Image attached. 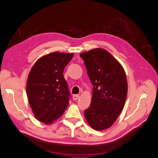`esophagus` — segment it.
Returning <instances> with one entry per match:
<instances>
[{
    "instance_id": "esophagus-1",
    "label": "esophagus",
    "mask_w": 158,
    "mask_h": 158,
    "mask_svg": "<svg viewBox=\"0 0 158 158\" xmlns=\"http://www.w3.org/2000/svg\"><path fill=\"white\" fill-rule=\"evenodd\" d=\"M79 98V95H74L73 96V99L74 100H77Z\"/></svg>"
}]
</instances>
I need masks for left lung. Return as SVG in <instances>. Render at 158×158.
I'll list each match as a JSON object with an SVG mask.
<instances>
[{"label": "left lung", "mask_w": 158, "mask_h": 158, "mask_svg": "<svg viewBox=\"0 0 158 158\" xmlns=\"http://www.w3.org/2000/svg\"><path fill=\"white\" fill-rule=\"evenodd\" d=\"M93 85L91 103L84 111L90 127L96 130L113 125L124 107L127 93L122 65L107 51L94 49L80 53Z\"/></svg>", "instance_id": "1"}]
</instances>
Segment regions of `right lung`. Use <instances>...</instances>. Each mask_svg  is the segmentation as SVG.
<instances>
[{"instance_id":"add662e5","label":"right lung","mask_w":158,"mask_h":158,"mask_svg":"<svg viewBox=\"0 0 158 158\" xmlns=\"http://www.w3.org/2000/svg\"><path fill=\"white\" fill-rule=\"evenodd\" d=\"M73 53L53 52L36 61L28 74L26 93L38 121L52 123L62 116L69 105L70 93L63 77Z\"/></svg>"}]
</instances>
